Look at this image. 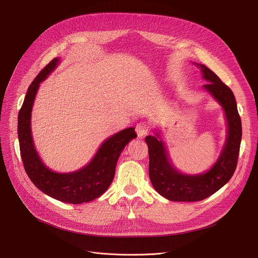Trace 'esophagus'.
<instances>
[{"label": "esophagus", "mask_w": 258, "mask_h": 258, "mask_svg": "<svg viewBox=\"0 0 258 258\" xmlns=\"http://www.w3.org/2000/svg\"><path fill=\"white\" fill-rule=\"evenodd\" d=\"M136 132L139 138H143L144 136H146L147 133L150 132V126H148V124H146L145 122H140L136 126Z\"/></svg>", "instance_id": "1"}]
</instances>
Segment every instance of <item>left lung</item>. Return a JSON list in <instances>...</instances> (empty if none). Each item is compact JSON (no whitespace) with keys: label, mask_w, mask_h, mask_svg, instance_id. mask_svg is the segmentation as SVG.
I'll return each instance as SVG.
<instances>
[{"label":"left lung","mask_w":258,"mask_h":258,"mask_svg":"<svg viewBox=\"0 0 258 258\" xmlns=\"http://www.w3.org/2000/svg\"><path fill=\"white\" fill-rule=\"evenodd\" d=\"M197 64L201 68L203 78L208 81L207 85H204V89L224 108L228 135L218 161L208 171L197 175L183 174L170 164L165 145L158 134L156 137H145L150 156L151 182L162 197L173 202L202 201L218 191L231 179L239 154L241 121L233 92L209 68L204 64Z\"/></svg>","instance_id":"left-lung-1"}]
</instances>
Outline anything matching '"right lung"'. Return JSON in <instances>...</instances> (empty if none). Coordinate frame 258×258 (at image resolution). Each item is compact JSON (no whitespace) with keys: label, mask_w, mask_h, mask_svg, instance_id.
Masks as SVG:
<instances>
[{"label":"right lung","mask_w":258,"mask_h":258,"mask_svg":"<svg viewBox=\"0 0 258 258\" xmlns=\"http://www.w3.org/2000/svg\"><path fill=\"white\" fill-rule=\"evenodd\" d=\"M52 59L34 78L25 96L18 118V136L24 168L32 183L47 196L70 204H81L100 197L111 185L118 158L125 145L137 137L134 127L106 139L90 163L77 171L58 173L49 169L37 155L31 135V111L39 84L56 68Z\"/></svg>","instance_id":"obj_1"}]
</instances>
